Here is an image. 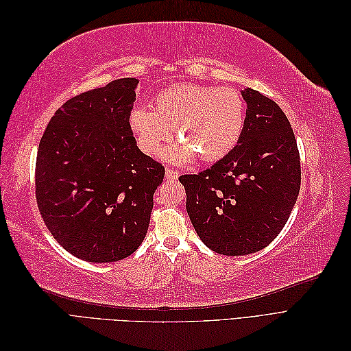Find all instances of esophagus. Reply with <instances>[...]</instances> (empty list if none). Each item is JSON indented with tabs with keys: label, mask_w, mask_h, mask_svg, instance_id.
Masks as SVG:
<instances>
[{
	"label": "esophagus",
	"mask_w": 351,
	"mask_h": 351,
	"mask_svg": "<svg viewBox=\"0 0 351 351\" xmlns=\"http://www.w3.org/2000/svg\"><path fill=\"white\" fill-rule=\"evenodd\" d=\"M165 177L168 180H177L180 177V173L173 168H165Z\"/></svg>",
	"instance_id": "34e87169"
}]
</instances>
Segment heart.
Returning a JSON list of instances; mask_svg holds the SVG:
<instances>
[{
  "instance_id": "obj_1",
  "label": "heart",
  "mask_w": 351,
  "mask_h": 351,
  "mask_svg": "<svg viewBox=\"0 0 351 351\" xmlns=\"http://www.w3.org/2000/svg\"><path fill=\"white\" fill-rule=\"evenodd\" d=\"M246 115V102L236 89L182 83L159 92L152 110L134 107L129 123L146 155L161 152L176 130L182 142L167 152L169 161L184 164L199 156L217 162L240 142Z\"/></svg>"
}]
</instances>
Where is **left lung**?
<instances>
[{
	"instance_id": "obj_1",
	"label": "left lung",
	"mask_w": 351,
	"mask_h": 351,
	"mask_svg": "<svg viewBox=\"0 0 351 351\" xmlns=\"http://www.w3.org/2000/svg\"><path fill=\"white\" fill-rule=\"evenodd\" d=\"M241 97L247 115L237 146L205 171L178 178L197 236L227 256L267 247L289 221L302 182L299 149L282 110L250 88Z\"/></svg>"
}]
</instances>
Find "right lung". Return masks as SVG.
<instances>
[{
  "label": "right lung",
  "mask_w": 351,
  "mask_h": 351,
  "mask_svg": "<svg viewBox=\"0 0 351 351\" xmlns=\"http://www.w3.org/2000/svg\"><path fill=\"white\" fill-rule=\"evenodd\" d=\"M133 77L83 92L61 105L39 142L38 208L73 256L107 263L141 246L165 169L136 145L129 117Z\"/></svg>",
  "instance_id": "obj_1"
}]
</instances>
